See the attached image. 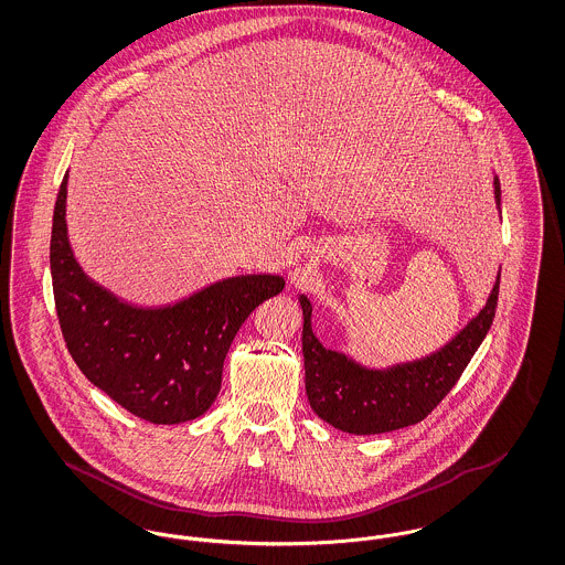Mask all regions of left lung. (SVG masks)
<instances>
[{"instance_id":"left-lung-1","label":"left lung","mask_w":565,"mask_h":565,"mask_svg":"<svg viewBox=\"0 0 565 565\" xmlns=\"http://www.w3.org/2000/svg\"><path fill=\"white\" fill-rule=\"evenodd\" d=\"M493 194L500 207V180L493 178ZM500 273L483 309L456 337L426 358L366 369L345 353L326 350L311 330V302L298 296L302 307L305 387L316 415L337 430L381 434L401 430L426 419L451 392L457 379L483 343L498 307Z\"/></svg>"}]
</instances>
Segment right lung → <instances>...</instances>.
Wrapping results in <instances>:
<instances>
[{"label": "right lung", "mask_w": 565, "mask_h": 565, "mask_svg": "<svg viewBox=\"0 0 565 565\" xmlns=\"http://www.w3.org/2000/svg\"><path fill=\"white\" fill-rule=\"evenodd\" d=\"M67 173L53 215L51 273L65 345L84 376L135 417L184 424L220 392L228 348L247 316L286 286L237 275L164 307H137L82 270L67 237Z\"/></svg>", "instance_id": "right-lung-1"}]
</instances>
